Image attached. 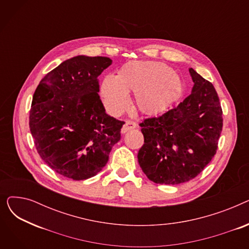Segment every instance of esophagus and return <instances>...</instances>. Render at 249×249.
I'll list each match as a JSON object with an SVG mask.
<instances>
[{
    "label": "esophagus",
    "mask_w": 249,
    "mask_h": 249,
    "mask_svg": "<svg viewBox=\"0 0 249 249\" xmlns=\"http://www.w3.org/2000/svg\"><path fill=\"white\" fill-rule=\"evenodd\" d=\"M136 123L135 122H133V121H130V120H127L126 122H125V124L123 125V127H122V129H121V133L122 134H124V133H126V132H128V131H130V130H132V129H134V128H136Z\"/></svg>",
    "instance_id": "1"
}]
</instances>
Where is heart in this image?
I'll return each instance as SVG.
<instances>
[{"instance_id": "heart-1", "label": "heart", "mask_w": 249, "mask_h": 249, "mask_svg": "<svg viewBox=\"0 0 249 249\" xmlns=\"http://www.w3.org/2000/svg\"><path fill=\"white\" fill-rule=\"evenodd\" d=\"M184 90L180 77L159 61H135L123 67L117 76L107 75L101 94L108 110L119 115L129 107L128 93L135 95L137 109L146 115L165 112Z\"/></svg>"}]
</instances>
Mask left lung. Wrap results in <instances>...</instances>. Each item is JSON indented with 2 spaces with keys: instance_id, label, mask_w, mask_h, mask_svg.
Returning <instances> with one entry per match:
<instances>
[{
  "instance_id": "8db88e82",
  "label": "left lung",
  "mask_w": 249,
  "mask_h": 249,
  "mask_svg": "<svg viewBox=\"0 0 249 249\" xmlns=\"http://www.w3.org/2000/svg\"><path fill=\"white\" fill-rule=\"evenodd\" d=\"M191 95L178 106L140 126L144 144L138 151L143 173L155 184L178 185L197 177L216 153L223 126L214 86L189 69Z\"/></svg>"
}]
</instances>
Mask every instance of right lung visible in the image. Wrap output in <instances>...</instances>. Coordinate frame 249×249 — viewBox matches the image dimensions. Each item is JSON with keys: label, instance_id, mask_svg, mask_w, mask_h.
Segmentation results:
<instances>
[{"label": "right lung", "instance_id": "obj_1", "mask_svg": "<svg viewBox=\"0 0 249 249\" xmlns=\"http://www.w3.org/2000/svg\"><path fill=\"white\" fill-rule=\"evenodd\" d=\"M112 64L104 56L77 55L39 83L29 127L37 152L57 174L74 180L96 176L121 138L125 122L105 111L98 76Z\"/></svg>", "mask_w": 249, "mask_h": 249}]
</instances>
